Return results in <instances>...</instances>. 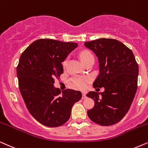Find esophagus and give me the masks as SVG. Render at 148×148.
<instances>
[{
    "label": "esophagus",
    "mask_w": 148,
    "mask_h": 148,
    "mask_svg": "<svg viewBox=\"0 0 148 148\" xmlns=\"http://www.w3.org/2000/svg\"><path fill=\"white\" fill-rule=\"evenodd\" d=\"M86 93L84 92H82V99H86Z\"/></svg>",
    "instance_id": "1"
}]
</instances>
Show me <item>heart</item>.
<instances>
[{
    "mask_svg": "<svg viewBox=\"0 0 148 148\" xmlns=\"http://www.w3.org/2000/svg\"><path fill=\"white\" fill-rule=\"evenodd\" d=\"M91 58H93V56H92V55L90 53L89 51H83L82 52H80V58L83 64ZM62 64L64 68H65L67 64V60H65L63 62ZM88 81H89V78L87 77H84V76H74V78H72V84L76 88H80V89H84L86 87Z\"/></svg>",
    "mask_w": 148,
    "mask_h": 148,
    "instance_id": "b5f03b06",
    "label": "heart"
}]
</instances>
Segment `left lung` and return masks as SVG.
<instances>
[{"mask_svg":"<svg viewBox=\"0 0 148 148\" xmlns=\"http://www.w3.org/2000/svg\"><path fill=\"white\" fill-rule=\"evenodd\" d=\"M99 61V74L93 87H103L102 92L90 91L88 97L95 106L87 111L94 123L110 126L119 123L129 111L137 88L138 64L131 49L120 41L99 38L84 42Z\"/></svg>","mask_w":148,"mask_h":148,"instance_id":"8db88e82","label":"left lung"}]
</instances>
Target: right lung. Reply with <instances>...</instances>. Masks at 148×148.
I'll list each match as a JSON object with an SVG mask.
<instances>
[{
  "instance_id": "1",
  "label": "right lung",
  "mask_w": 148,
  "mask_h": 148,
  "mask_svg": "<svg viewBox=\"0 0 148 148\" xmlns=\"http://www.w3.org/2000/svg\"><path fill=\"white\" fill-rule=\"evenodd\" d=\"M78 47L75 42L39 39L23 51L17 67L19 88L31 115L42 125L57 127L70 119L81 92L54 86L64 73L62 63Z\"/></svg>"
}]
</instances>
